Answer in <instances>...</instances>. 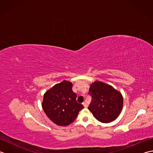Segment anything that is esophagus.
I'll list each match as a JSON object with an SVG mask.
<instances>
[{"mask_svg":"<svg viewBox=\"0 0 153 153\" xmlns=\"http://www.w3.org/2000/svg\"><path fill=\"white\" fill-rule=\"evenodd\" d=\"M83 105L84 106V107H85V108H87V107L88 106V105H87V103L85 101H84V102H83Z\"/></svg>","mask_w":153,"mask_h":153,"instance_id":"1","label":"esophagus"}]
</instances>
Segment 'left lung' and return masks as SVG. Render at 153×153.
<instances>
[{"label":"left lung","mask_w":153,"mask_h":153,"mask_svg":"<svg viewBox=\"0 0 153 153\" xmlns=\"http://www.w3.org/2000/svg\"><path fill=\"white\" fill-rule=\"evenodd\" d=\"M91 102L88 109L102 123H110L120 115L123 107L122 94L107 84L95 82L91 85L88 93Z\"/></svg>","instance_id":"8db88e82"}]
</instances>
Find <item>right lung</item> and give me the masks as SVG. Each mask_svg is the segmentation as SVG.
<instances>
[{"instance_id": "obj_1", "label": "right lung", "mask_w": 153, "mask_h": 153, "mask_svg": "<svg viewBox=\"0 0 153 153\" xmlns=\"http://www.w3.org/2000/svg\"><path fill=\"white\" fill-rule=\"evenodd\" d=\"M72 83L63 81L45 93L42 106L52 122L66 126L72 123L84 106L77 103V95L72 91Z\"/></svg>"}]
</instances>
